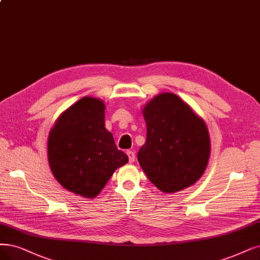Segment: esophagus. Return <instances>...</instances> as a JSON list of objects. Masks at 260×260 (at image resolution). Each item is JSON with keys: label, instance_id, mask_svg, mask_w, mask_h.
<instances>
[{"label": "esophagus", "instance_id": "1", "mask_svg": "<svg viewBox=\"0 0 260 260\" xmlns=\"http://www.w3.org/2000/svg\"><path fill=\"white\" fill-rule=\"evenodd\" d=\"M127 154H128V157H129V162L133 163L134 160H136V153H134L132 150H128Z\"/></svg>", "mask_w": 260, "mask_h": 260}]
</instances>
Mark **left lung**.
I'll use <instances>...</instances> for the list:
<instances>
[{
    "instance_id": "8db88e82",
    "label": "left lung",
    "mask_w": 260,
    "mask_h": 260,
    "mask_svg": "<svg viewBox=\"0 0 260 260\" xmlns=\"http://www.w3.org/2000/svg\"><path fill=\"white\" fill-rule=\"evenodd\" d=\"M146 142L138 160L148 179L165 193L194 184L208 165V128L192 108L173 92H161L143 108Z\"/></svg>"
}]
</instances>
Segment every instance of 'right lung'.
<instances>
[{"instance_id": "add662e5", "label": "right lung", "mask_w": 260, "mask_h": 260, "mask_svg": "<svg viewBox=\"0 0 260 260\" xmlns=\"http://www.w3.org/2000/svg\"><path fill=\"white\" fill-rule=\"evenodd\" d=\"M105 110L101 99L83 97L60 114L48 138V161L55 179L87 199L96 197L129 161L106 129Z\"/></svg>"}]
</instances>
